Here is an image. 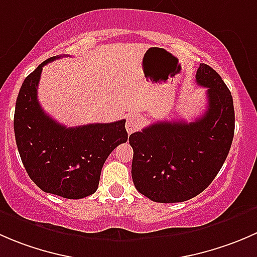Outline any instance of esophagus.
<instances>
[{
  "instance_id": "1",
  "label": "esophagus",
  "mask_w": 257,
  "mask_h": 257,
  "mask_svg": "<svg viewBox=\"0 0 257 257\" xmlns=\"http://www.w3.org/2000/svg\"><path fill=\"white\" fill-rule=\"evenodd\" d=\"M139 124H141V121H139L138 116L132 114V115H129L128 118H126V124H125L126 132H128L129 134L134 133L136 131H138Z\"/></svg>"
}]
</instances>
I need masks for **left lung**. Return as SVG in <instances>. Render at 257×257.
Returning <instances> with one entry per match:
<instances>
[{
	"label": "left lung",
	"instance_id": "1",
	"mask_svg": "<svg viewBox=\"0 0 257 257\" xmlns=\"http://www.w3.org/2000/svg\"><path fill=\"white\" fill-rule=\"evenodd\" d=\"M206 88L208 109L194 121H157L129 137L137 190L157 203H180L199 195L221 169L235 131L232 95L208 64L196 71Z\"/></svg>",
	"mask_w": 257,
	"mask_h": 257
}]
</instances>
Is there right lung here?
<instances>
[{
	"label": "right lung",
	"mask_w": 257,
	"mask_h": 257,
	"mask_svg": "<svg viewBox=\"0 0 257 257\" xmlns=\"http://www.w3.org/2000/svg\"><path fill=\"white\" fill-rule=\"evenodd\" d=\"M51 57L26 77L16 100L14 128L26 172L45 193L82 199L95 193L110 153L125 143V120L67 126L41 108L37 88Z\"/></svg>",
	"instance_id": "obj_1"
}]
</instances>
